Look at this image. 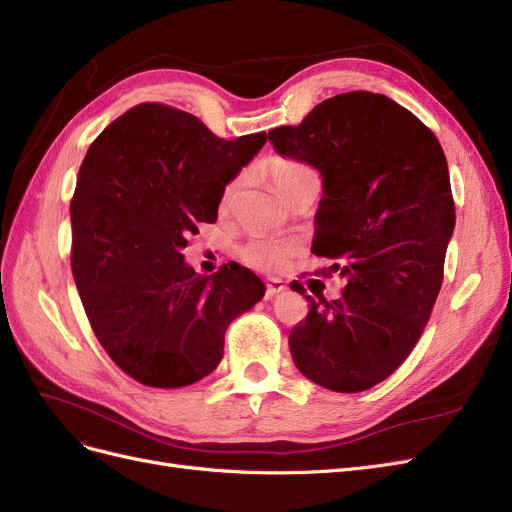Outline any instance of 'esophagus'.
<instances>
[{
    "label": "esophagus",
    "mask_w": 512,
    "mask_h": 512,
    "mask_svg": "<svg viewBox=\"0 0 512 512\" xmlns=\"http://www.w3.org/2000/svg\"><path fill=\"white\" fill-rule=\"evenodd\" d=\"M284 288H286L284 282H280V280H269L265 294H267V297H275V294H280Z\"/></svg>",
    "instance_id": "esophagus-1"
}]
</instances>
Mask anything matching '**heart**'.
<instances>
[{
	"instance_id": "b5f03b06",
	"label": "heart",
	"mask_w": 512,
	"mask_h": 512,
	"mask_svg": "<svg viewBox=\"0 0 512 512\" xmlns=\"http://www.w3.org/2000/svg\"><path fill=\"white\" fill-rule=\"evenodd\" d=\"M265 175L271 183V188L277 192V196L284 198L286 203L301 194L309 185H320L318 173L299 160L292 158H269L265 162ZM241 185V177L232 179L226 183L220 198V209H228L232 198H235L237 190ZM297 245L280 239V237H254L245 241L239 247V258L245 262L247 267H252L262 273H280L284 271L290 260L297 256Z\"/></svg>"
}]
</instances>
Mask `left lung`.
<instances>
[{
	"mask_svg": "<svg viewBox=\"0 0 512 512\" xmlns=\"http://www.w3.org/2000/svg\"><path fill=\"white\" fill-rule=\"evenodd\" d=\"M269 141L320 170L312 252L333 260L324 275L346 277L331 303L305 297L288 337L294 365L329 391H367L408 359L438 299L455 228L444 151L408 108L371 91L324 100Z\"/></svg>",
	"mask_w": 512,
	"mask_h": 512,
	"instance_id": "left-lung-1",
	"label": "left lung"
}]
</instances>
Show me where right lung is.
Segmentation results:
<instances>
[{"label":"right lung","instance_id":"add662e5","mask_svg":"<svg viewBox=\"0 0 512 512\" xmlns=\"http://www.w3.org/2000/svg\"><path fill=\"white\" fill-rule=\"evenodd\" d=\"M265 143V132L224 141L160 102L136 104L91 143L70 200V265L98 342L136 382L181 389L209 376L228 324L265 294L237 262L198 275L181 254Z\"/></svg>","mask_w":512,"mask_h":512}]
</instances>
